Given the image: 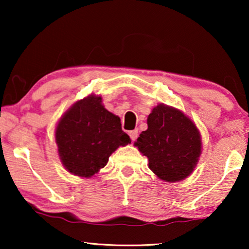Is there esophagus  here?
Masks as SVG:
<instances>
[{
    "label": "esophagus",
    "instance_id": "obj_1",
    "mask_svg": "<svg viewBox=\"0 0 249 249\" xmlns=\"http://www.w3.org/2000/svg\"><path fill=\"white\" fill-rule=\"evenodd\" d=\"M129 136H130L131 141H136V139H137V137H138V130H137V129L129 131Z\"/></svg>",
    "mask_w": 249,
    "mask_h": 249
}]
</instances>
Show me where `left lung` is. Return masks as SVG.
<instances>
[{
	"mask_svg": "<svg viewBox=\"0 0 249 249\" xmlns=\"http://www.w3.org/2000/svg\"><path fill=\"white\" fill-rule=\"evenodd\" d=\"M147 130L135 142L160 179L179 181L193 172L200 155V135L194 122L177 108L160 104L147 118Z\"/></svg>",
	"mask_w": 249,
	"mask_h": 249,
	"instance_id": "1",
	"label": "left lung"
}]
</instances>
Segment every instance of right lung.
<instances>
[{"label":"right lung","instance_id":"obj_1","mask_svg":"<svg viewBox=\"0 0 249 249\" xmlns=\"http://www.w3.org/2000/svg\"><path fill=\"white\" fill-rule=\"evenodd\" d=\"M59 155L64 168L74 176L89 178L107 165L119 146L130 144L120 118L102 105L100 96L74 103L61 118L55 130Z\"/></svg>","mask_w":249,"mask_h":249}]
</instances>
